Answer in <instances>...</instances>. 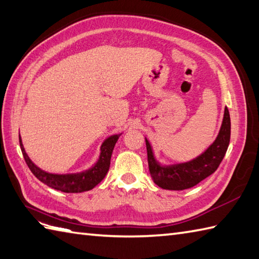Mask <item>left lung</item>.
<instances>
[{
  "label": "left lung",
  "instance_id": "1",
  "mask_svg": "<svg viewBox=\"0 0 259 259\" xmlns=\"http://www.w3.org/2000/svg\"><path fill=\"white\" fill-rule=\"evenodd\" d=\"M230 141V115L225 108L223 125L217 139L207 151L196 159L173 165H161L153 155L149 141L145 139L147 162L151 177L155 184L165 190H184L192 188L211 176L225 157Z\"/></svg>",
  "mask_w": 259,
  "mask_h": 259
}]
</instances>
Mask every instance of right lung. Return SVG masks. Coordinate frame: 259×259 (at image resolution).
<instances>
[{
	"label": "right lung",
	"mask_w": 259,
	"mask_h": 259,
	"mask_svg": "<svg viewBox=\"0 0 259 259\" xmlns=\"http://www.w3.org/2000/svg\"><path fill=\"white\" fill-rule=\"evenodd\" d=\"M118 136L119 135H113L104 142L99 160L93 167L87 171L71 174H54L41 170L29 159L28 154L24 151L22 142H21V137H19V141L26 164H28L31 172L34 174L36 179H39L41 182H44L48 187L59 190V191L78 193L92 190L106 176L110 165V157H112L114 146L118 140Z\"/></svg>",
	"instance_id": "1"
}]
</instances>
